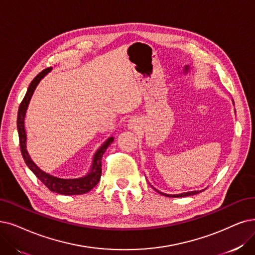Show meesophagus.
<instances>
[{"instance_id":"obj_1","label":"esophagus","mask_w":255,"mask_h":255,"mask_svg":"<svg viewBox=\"0 0 255 255\" xmlns=\"http://www.w3.org/2000/svg\"><path fill=\"white\" fill-rule=\"evenodd\" d=\"M128 128L129 129H138L140 128V120L137 117L130 118L128 122Z\"/></svg>"}]
</instances>
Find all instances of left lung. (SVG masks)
I'll use <instances>...</instances> for the list:
<instances>
[{
  "instance_id": "1",
  "label": "left lung",
  "mask_w": 255,
  "mask_h": 255,
  "mask_svg": "<svg viewBox=\"0 0 255 255\" xmlns=\"http://www.w3.org/2000/svg\"><path fill=\"white\" fill-rule=\"evenodd\" d=\"M234 104V103H233ZM234 112H236V110H234ZM152 187V186H151ZM154 188L158 193H160V195H162V196H165V197H169V198H182V197H187V196H193V195H197V193H200V192H202L203 190L204 189H202V190H193V191H187V192H182V193H178V195H168V193H164V192H162V191H160V190H158V189H156L155 187H152ZM206 189V188H205Z\"/></svg>"
}]
</instances>
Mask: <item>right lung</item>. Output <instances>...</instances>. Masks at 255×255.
Segmentation results:
<instances>
[{
    "label": "right lung",
    "instance_id": "1",
    "mask_svg": "<svg viewBox=\"0 0 255 255\" xmlns=\"http://www.w3.org/2000/svg\"><path fill=\"white\" fill-rule=\"evenodd\" d=\"M50 71H51V68L45 69L38 75L35 76V78L31 81V84L29 85L27 93L18 108L16 124H17V133L19 138V146H21L22 156L29 169L31 170L51 191L59 193V195H65V196L83 195V193H87L88 191H90L98 184L101 177V159H103V156L105 154V151L107 150L108 146L114 141V138L110 137L108 140H106L105 143L97 149V151L95 152V155L93 157L91 169L85 177L76 178V179L57 178L50 174H47L46 171L42 170L35 164L27 150V145H26L27 134L25 129V116H26V112H27L29 103L30 100H31V97L34 93L37 85L39 84V81L50 72Z\"/></svg>",
    "mask_w": 255,
    "mask_h": 255
}]
</instances>
